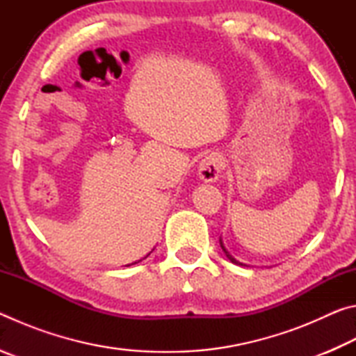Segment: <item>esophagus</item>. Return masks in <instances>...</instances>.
<instances>
[{
  "mask_svg": "<svg viewBox=\"0 0 356 356\" xmlns=\"http://www.w3.org/2000/svg\"><path fill=\"white\" fill-rule=\"evenodd\" d=\"M225 170V159L220 152H210L200 163V177L204 182H215Z\"/></svg>",
  "mask_w": 356,
  "mask_h": 356,
  "instance_id": "1",
  "label": "esophagus"
}]
</instances>
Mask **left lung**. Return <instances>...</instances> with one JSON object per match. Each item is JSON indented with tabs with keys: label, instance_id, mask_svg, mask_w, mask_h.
Instances as JSON below:
<instances>
[{
	"label": "left lung",
	"instance_id": "obj_1",
	"mask_svg": "<svg viewBox=\"0 0 356 356\" xmlns=\"http://www.w3.org/2000/svg\"><path fill=\"white\" fill-rule=\"evenodd\" d=\"M221 248H222V251H225V252H226V256H227V257H229V261H231V262H234V264H238V265H243V264H240V262H237V261H236V259H234V257H232V256H231V254H229V252H227V251H226V248H225V246H222V243H221Z\"/></svg>",
	"mask_w": 356,
	"mask_h": 356
}]
</instances>
